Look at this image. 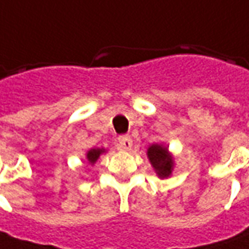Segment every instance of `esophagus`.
Instances as JSON below:
<instances>
[{"mask_svg": "<svg viewBox=\"0 0 249 249\" xmlns=\"http://www.w3.org/2000/svg\"><path fill=\"white\" fill-rule=\"evenodd\" d=\"M118 142H119V146L122 149H124V150H130L131 146H133V140H131V137H128V135H121L119 138H118Z\"/></svg>", "mask_w": 249, "mask_h": 249, "instance_id": "34e87169", "label": "esophagus"}]
</instances>
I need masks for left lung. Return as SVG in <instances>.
Masks as SVG:
<instances>
[{
  "label": "left lung",
  "instance_id": "1",
  "mask_svg": "<svg viewBox=\"0 0 249 249\" xmlns=\"http://www.w3.org/2000/svg\"><path fill=\"white\" fill-rule=\"evenodd\" d=\"M147 159L154 168L156 174L159 175V178L164 179L171 176L174 171V157L168 152L167 146L153 143L147 149Z\"/></svg>",
  "mask_w": 249,
  "mask_h": 249
}]
</instances>
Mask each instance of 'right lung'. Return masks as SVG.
<instances>
[{
    "mask_svg": "<svg viewBox=\"0 0 249 249\" xmlns=\"http://www.w3.org/2000/svg\"><path fill=\"white\" fill-rule=\"evenodd\" d=\"M104 152H106V149H99V147L90 149L88 153H87V160H88L89 164H95L97 159L100 157V154H103Z\"/></svg>",
    "mask_w": 249,
    "mask_h": 249,
    "instance_id": "obj_1",
    "label": "right lung"
}]
</instances>
